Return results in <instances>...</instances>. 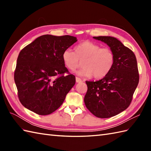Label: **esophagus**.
Returning <instances> with one entry per match:
<instances>
[{
  "label": "esophagus",
  "instance_id": "34e87169",
  "mask_svg": "<svg viewBox=\"0 0 151 151\" xmlns=\"http://www.w3.org/2000/svg\"><path fill=\"white\" fill-rule=\"evenodd\" d=\"M76 83H81L82 82V81L81 78H80L78 77H76Z\"/></svg>",
  "mask_w": 151,
  "mask_h": 151
}]
</instances>
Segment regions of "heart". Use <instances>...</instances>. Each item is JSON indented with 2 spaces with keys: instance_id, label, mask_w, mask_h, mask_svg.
<instances>
[{
  "instance_id": "b5f03b06",
  "label": "heart",
  "mask_w": 151,
  "mask_h": 151,
  "mask_svg": "<svg viewBox=\"0 0 151 151\" xmlns=\"http://www.w3.org/2000/svg\"><path fill=\"white\" fill-rule=\"evenodd\" d=\"M75 53L67 49L62 53V60L67 69L73 70L81 65L82 67L76 72L83 77L104 78L110 72L115 62L114 54L109 48H101L91 41H84L75 47Z\"/></svg>"
}]
</instances>
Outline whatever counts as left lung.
Here are the masks:
<instances>
[{"instance_id": "obj_1", "label": "left lung", "mask_w": 151, "mask_h": 151, "mask_svg": "<svg viewBox=\"0 0 151 151\" xmlns=\"http://www.w3.org/2000/svg\"><path fill=\"white\" fill-rule=\"evenodd\" d=\"M106 43L113 51L115 62L110 72L99 81H86L88 91L86 106L99 118H109L129 106L139 82L135 54L117 38L110 36L93 37Z\"/></svg>"}]
</instances>
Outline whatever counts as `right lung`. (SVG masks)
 I'll use <instances>...</instances> for the list:
<instances>
[{
  "label": "right lung",
  "mask_w": 151,
  "mask_h": 151,
  "mask_svg": "<svg viewBox=\"0 0 151 151\" xmlns=\"http://www.w3.org/2000/svg\"><path fill=\"white\" fill-rule=\"evenodd\" d=\"M77 41L70 36L46 34L36 38L19 53L14 81L19 101L38 115L56 111L75 84V76L67 74L62 53Z\"/></svg>",
  "instance_id": "1"
}]
</instances>
